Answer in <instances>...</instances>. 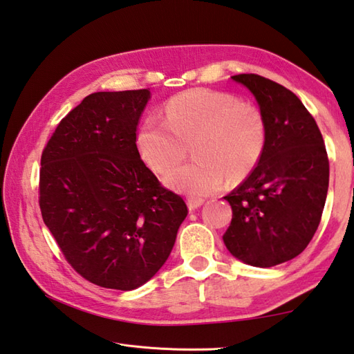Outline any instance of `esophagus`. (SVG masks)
<instances>
[{
    "label": "esophagus",
    "instance_id": "34e87169",
    "mask_svg": "<svg viewBox=\"0 0 354 354\" xmlns=\"http://www.w3.org/2000/svg\"><path fill=\"white\" fill-rule=\"evenodd\" d=\"M187 204H189L190 210H196L204 204V199L203 198H189L187 199Z\"/></svg>",
    "mask_w": 354,
    "mask_h": 354
}]
</instances>
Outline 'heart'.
I'll list each match as a JSON object with an SVG mask.
<instances>
[{"instance_id": "b5f03b06", "label": "heart", "mask_w": 354, "mask_h": 354, "mask_svg": "<svg viewBox=\"0 0 354 354\" xmlns=\"http://www.w3.org/2000/svg\"><path fill=\"white\" fill-rule=\"evenodd\" d=\"M164 113L165 121L145 118L136 133V147L151 169L167 173L193 145L196 161L165 176L170 187L187 195H209L228 176L233 183L242 181L264 153V113L254 102L233 93L187 90L167 101Z\"/></svg>"}]
</instances>
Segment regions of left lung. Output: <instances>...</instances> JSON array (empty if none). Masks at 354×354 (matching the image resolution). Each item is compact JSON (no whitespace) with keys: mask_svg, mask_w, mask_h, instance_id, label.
<instances>
[{"mask_svg":"<svg viewBox=\"0 0 354 354\" xmlns=\"http://www.w3.org/2000/svg\"><path fill=\"white\" fill-rule=\"evenodd\" d=\"M232 78L258 101L267 142L256 169L224 198L233 216L223 239L245 264L273 267L306 250L319 227L328 155L315 118L292 90L254 73Z\"/></svg>","mask_w":354,"mask_h":354,"instance_id":"left-lung-1","label":"left lung"}]
</instances>
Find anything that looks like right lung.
Segmentation results:
<instances>
[{
  "label": "right lung",
  "mask_w": 354,
  "mask_h": 354,
  "mask_svg": "<svg viewBox=\"0 0 354 354\" xmlns=\"http://www.w3.org/2000/svg\"><path fill=\"white\" fill-rule=\"evenodd\" d=\"M149 98L150 88L86 96L41 155L44 224L75 272L104 288L127 292L153 278L189 213L138 151Z\"/></svg>",
  "instance_id": "obj_1"
}]
</instances>
